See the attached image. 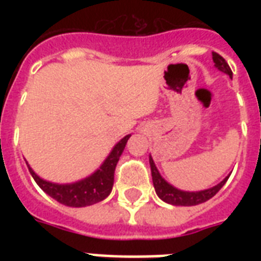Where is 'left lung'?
Returning <instances> with one entry per match:
<instances>
[{
    "label": "left lung",
    "instance_id": "1",
    "mask_svg": "<svg viewBox=\"0 0 261 261\" xmlns=\"http://www.w3.org/2000/svg\"><path fill=\"white\" fill-rule=\"evenodd\" d=\"M213 61L215 63V67L218 70L226 73L229 77L231 79L230 67L227 65V62L223 59V57L218 54V53H213ZM150 161V168H151V177H153V186H154V190L157 192L160 198L163 199L164 202L169 203V204H173V206H196V204H200V203L206 202L208 199H211L217 192H218L221 188L223 187V184L227 181V177H225L222 181L217 184L213 188H208V190L199 191V192H186V191H180L177 188L172 187L169 182H167L161 177V174L159 173L157 168L154 165V161L153 159H149Z\"/></svg>",
    "mask_w": 261,
    "mask_h": 261
}]
</instances>
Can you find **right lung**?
Segmentation results:
<instances>
[{"mask_svg":"<svg viewBox=\"0 0 261 261\" xmlns=\"http://www.w3.org/2000/svg\"><path fill=\"white\" fill-rule=\"evenodd\" d=\"M128 138L130 135H126L122 141L116 143V146L112 149L101 167L92 176L84 178L81 181L73 182V184H54V182L46 181L39 177L30 167L28 169L36 184L57 202L69 207L92 206L94 203L104 200L111 194L112 186H114L115 168L119 161V157L124 150Z\"/></svg>","mask_w":261,"mask_h":261,"instance_id":"obj_1","label":"right lung"}]
</instances>
